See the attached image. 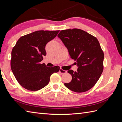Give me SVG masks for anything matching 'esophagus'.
Segmentation results:
<instances>
[{
  "label": "esophagus",
  "mask_w": 122,
  "mask_h": 122,
  "mask_svg": "<svg viewBox=\"0 0 122 122\" xmlns=\"http://www.w3.org/2000/svg\"><path fill=\"white\" fill-rule=\"evenodd\" d=\"M59 72H60L61 74H64V73H67V71L64 70L62 69H60L59 70Z\"/></svg>",
  "instance_id": "obj_1"
}]
</instances>
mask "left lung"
<instances>
[{
	"instance_id": "1",
	"label": "left lung",
	"mask_w": 122,
	"mask_h": 122,
	"mask_svg": "<svg viewBox=\"0 0 122 122\" xmlns=\"http://www.w3.org/2000/svg\"><path fill=\"white\" fill-rule=\"evenodd\" d=\"M76 61L77 71H68L71 81L64 85L75 92H86L93 87L103 71L104 53L97 38L79 29L61 30L58 35Z\"/></svg>"
}]
</instances>
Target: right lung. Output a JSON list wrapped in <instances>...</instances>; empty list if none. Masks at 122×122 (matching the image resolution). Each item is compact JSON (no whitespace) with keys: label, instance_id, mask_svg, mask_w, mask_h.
I'll return each instance as SVG.
<instances>
[{"label":"right lung","instance_id":"1","mask_svg":"<svg viewBox=\"0 0 122 122\" xmlns=\"http://www.w3.org/2000/svg\"><path fill=\"white\" fill-rule=\"evenodd\" d=\"M59 30L36 31L20 37L11 51V69L18 83L28 90L36 91L47 85L59 66L51 68L40 62L46 55V46Z\"/></svg>","mask_w":122,"mask_h":122}]
</instances>
